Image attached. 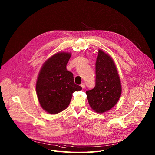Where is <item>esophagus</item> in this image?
Returning a JSON list of instances; mask_svg holds the SVG:
<instances>
[{"mask_svg":"<svg viewBox=\"0 0 155 155\" xmlns=\"http://www.w3.org/2000/svg\"><path fill=\"white\" fill-rule=\"evenodd\" d=\"M81 88H82L84 89V88H85V84L84 83H82V84H81Z\"/></svg>","mask_w":155,"mask_h":155,"instance_id":"34e87169","label":"esophagus"}]
</instances>
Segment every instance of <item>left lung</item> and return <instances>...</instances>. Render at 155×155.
Here are the masks:
<instances>
[{"mask_svg": "<svg viewBox=\"0 0 155 155\" xmlns=\"http://www.w3.org/2000/svg\"><path fill=\"white\" fill-rule=\"evenodd\" d=\"M95 86L86 91L88 104L93 110L103 113L111 110L118 101L121 85L116 65L111 56L101 49L95 64Z\"/></svg>", "mask_w": 155, "mask_h": 155, "instance_id": "1", "label": "left lung"}]
</instances>
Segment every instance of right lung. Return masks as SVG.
I'll return each mask as SVG.
<instances>
[{
    "mask_svg": "<svg viewBox=\"0 0 155 155\" xmlns=\"http://www.w3.org/2000/svg\"><path fill=\"white\" fill-rule=\"evenodd\" d=\"M71 53L58 52L43 64L36 82V92L40 106L50 114L65 110L72 94L82 88L74 83V75L66 66Z\"/></svg>",
    "mask_w": 155,
    "mask_h": 155,
    "instance_id": "add662e5",
    "label": "right lung"
}]
</instances>
